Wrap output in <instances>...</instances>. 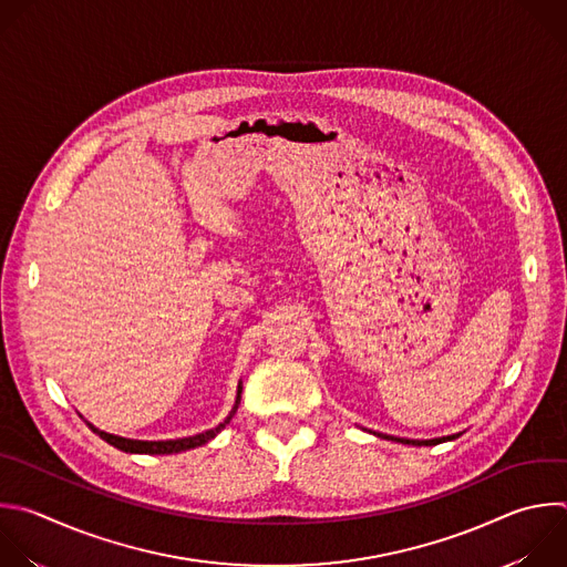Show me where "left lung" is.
Segmentation results:
<instances>
[{"label": "left lung", "mask_w": 567, "mask_h": 567, "mask_svg": "<svg viewBox=\"0 0 567 567\" xmlns=\"http://www.w3.org/2000/svg\"><path fill=\"white\" fill-rule=\"evenodd\" d=\"M383 436V434H379ZM383 439H392V441H399V443H405V445H439L443 441H452L456 436H447V439H434V441H410V439H394V436H383Z\"/></svg>", "instance_id": "1"}]
</instances>
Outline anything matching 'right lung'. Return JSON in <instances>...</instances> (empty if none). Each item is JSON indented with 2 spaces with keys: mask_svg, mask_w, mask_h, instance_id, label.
I'll return each mask as SVG.
<instances>
[{
  "mask_svg": "<svg viewBox=\"0 0 567 567\" xmlns=\"http://www.w3.org/2000/svg\"><path fill=\"white\" fill-rule=\"evenodd\" d=\"M240 394H243V385H238V396H236V405L231 410V414L227 416L225 423H220L218 427L205 432V434H196V436H188V439H175V441H133V439H122V436H113V434H106V432H100L97 427H93L91 423H86L102 441H106L109 445L122 450V452H128V454H177V452H184V450H194V447H200L205 443H209L218 432L225 430V425L234 419L238 405H240Z\"/></svg>",
  "mask_w": 567,
  "mask_h": 567,
  "instance_id": "1",
  "label": "right lung"
}]
</instances>
